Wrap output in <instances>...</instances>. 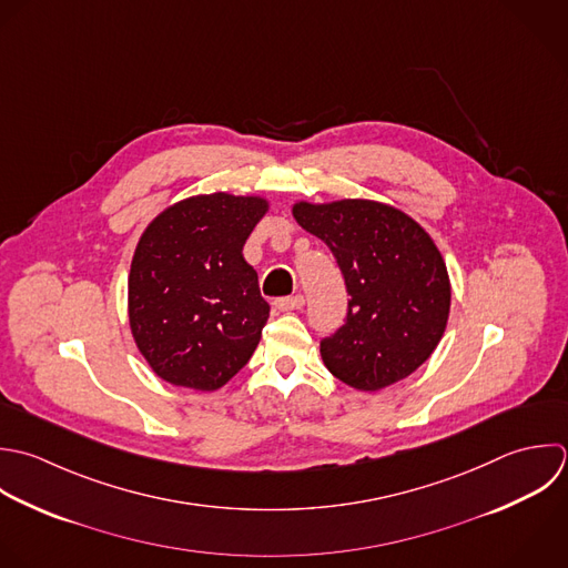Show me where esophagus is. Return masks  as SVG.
Returning <instances> with one entry per match:
<instances>
[{"instance_id": "34e87169", "label": "esophagus", "mask_w": 568, "mask_h": 568, "mask_svg": "<svg viewBox=\"0 0 568 568\" xmlns=\"http://www.w3.org/2000/svg\"><path fill=\"white\" fill-rule=\"evenodd\" d=\"M276 310L281 312H292V310H301L305 305V296L303 294H296V296H285V298H276L274 301Z\"/></svg>"}]
</instances>
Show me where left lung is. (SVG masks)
Here are the masks:
<instances>
[{"mask_svg": "<svg viewBox=\"0 0 568 568\" xmlns=\"http://www.w3.org/2000/svg\"><path fill=\"white\" fill-rule=\"evenodd\" d=\"M296 223L334 254L352 296L345 325L321 343L325 367L358 392L414 374L438 347L452 307L445 258L403 210L369 201H296Z\"/></svg>", "mask_w": 568, "mask_h": 568, "instance_id": "8db88e82", "label": "left lung"}]
</instances>
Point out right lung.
I'll list each match as a JSON object with an SVG mask.
<instances>
[{
	"label": "right lung",
	"mask_w": 568,
	"mask_h": 568,
	"mask_svg": "<svg viewBox=\"0 0 568 568\" xmlns=\"http://www.w3.org/2000/svg\"><path fill=\"white\" fill-rule=\"evenodd\" d=\"M267 210L258 194H196L161 210L139 236L128 323L161 381L216 392L252 358L270 305L243 245Z\"/></svg>",
	"instance_id": "1"
}]
</instances>
